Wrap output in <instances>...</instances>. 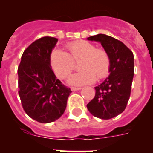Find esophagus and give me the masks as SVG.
I'll use <instances>...</instances> for the list:
<instances>
[{"mask_svg":"<svg viewBox=\"0 0 153 153\" xmlns=\"http://www.w3.org/2000/svg\"><path fill=\"white\" fill-rule=\"evenodd\" d=\"M80 87H74V86H72L71 87V90L72 91H76V90H80Z\"/></svg>","mask_w":153,"mask_h":153,"instance_id":"34e87169","label":"esophagus"}]
</instances>
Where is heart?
<instances>
[{
    "mask_svg": "<svg viewBox=\"0 0 153 153\" xmlns=\"http://www.w3.org/2000/svg\"><path fill=\"white\" fill-rule=\"evenodd\" d=\"M67 52L55 51L51 55V64L56 76L61 79L67 78L79 64L80 71L70 78L72 85L82 86L94 83L97 79H102L108 75L111 60L107 51L99 48L86 40L69 43L66 47Z\"/></svg>",
    "mask_w": 153,
    "mask_h": 153,
    "instance_id": "heart-1",
    "label": "heart"
}]
</instances>
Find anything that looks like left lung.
Returning a JSON list of instances; mask_svg holds the SVG:
<instances>
[{"mask_svg": "<svg viewBox=\"0 0 153 153\" xmlns=\"http://www.w3.org/2000/svg\"><path fill=\"white\" fill-rule=\"evenodd\" d=\"M89 40L100 42L110 56L109 76L96 86L94 98L86 105L93 116L109 120L125 110L130 97L134 75V56L122 41L105 34L88 37Z\"/></svg>", "mask_w": 153, "mask_h": 153, "instance_id": "left-lung-1", "label": "left lung"}]
</instances>
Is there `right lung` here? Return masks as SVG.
<instances>
[{"mask_svg":"<svg viewBox=\"0 0 153 153\" xmlns=\"http://www.w3.org/2000/svg\"><path fill=\"white\" fill-rule=\"evenodd\" d=\"M57 39L44 36L27 47L17 69L18 93L23 109L41 123L53 122L64 113L70 88L55 76L51 54Z\"/></svg>","mask_w":153,"mask_h":153,"instance_id":"right-lung-1","label":"right lung"}]
</instances>
